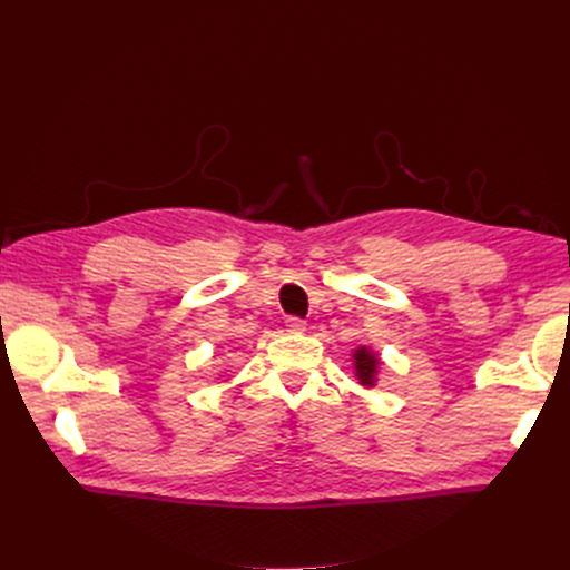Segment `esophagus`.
Returning <instances> with one entry per match:
<instances>
[{
  "label": "esophagus",
  "mask_w": 570,
  "mask_h": 570,
  "mask_svg": "<svg viewBox=\"0 0 570 570\" xmlns=\"http://www.w3.org/2000/svg\"><path fill=\"white\" fill-rule=\"evenodd\" d=\"M304 330H306V322L302 317H295V315L286 317V332L288 334H302Z\"/></svg>",
  "instance_id": "1"
}]
</instances>
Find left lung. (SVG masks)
I'll list each match as a JSON object with an SVG mask.
<instances>
[{"mask_svg": "<svg viewBox=\"0 0 570 570\" xmlns=\"http://www.w3.org/2000/svg\"><path fill=\"white\" fill-rule=\"evenodd\" d=\"M379 365H381V358L370 347L354 350V370H356V376H358L361 385L372 387L376 383Z\"/></svg>", "mask_w": 570, "mask_h": 570, "instance_id": "1", "label": "left lung"}]
</instances>
